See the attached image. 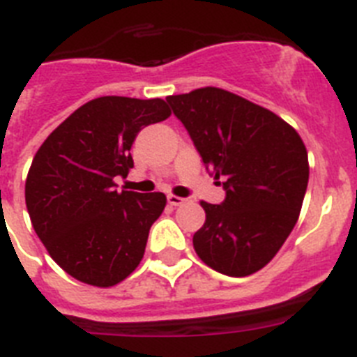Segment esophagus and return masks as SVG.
Returning <instances> with one entry per match:
<instances>
[{
	"label": "esophagus",
	"instance_id": "1",
	"mask_svg": "<svg viewBox=\"0 0 357 357\" xmlns=\"http://www.w3.org/2000/svg\"><path fill=\"white\" fill-rule=\"evenodd\" d=\"M168 204H169V206L178 207V206H184L185 200H184V198H181V197H175V195H168Z\"/></svg>",
	"mask_w": 357,
	"mask_h": 357
}]
</instances>
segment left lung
Returning a JSON list of instances; mask_svg holds the SVG:
<instances>
[{"mask_svg": "<svg viewBox=\"0 0 357 357\" xmlns=\"http://www.w3.org/2000/svg\"><path fill=\"white\" fill-rule=\"evenodd\" d=\"M166 102L225 189L220 206L200 202L206 223L195 250L223 275H252L273 259L301 214L309 181L301 135L272 110L218 87Z\"/></svg>", "mask_w": 357, "mask_h": 357, "instance_id": "left-lung-1", "label": "left lung"}]
</instances>
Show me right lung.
<instances>
[{"label":"right lung","instance_id":"1","mask_svg":"<svg viewBox=\"0 0 357 357\" xmlns=\"http://www.w3.org/2000/svg\"><path fill=\"white\" fill-rule=\"evenodd\" d=\"M164 100L102 96L62 121L40 144L24 185L31 225L59 266L109 288L141 263L148 232L166 207L162 193L116 191L134 168L141 128L169 118Z\"/></svg>","mask_w":357,"mask_h":357}]
</instances>
